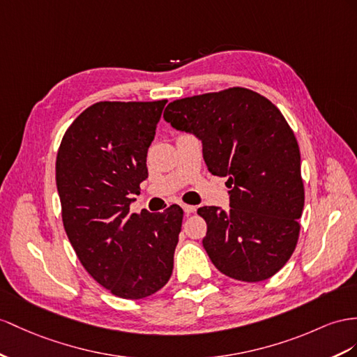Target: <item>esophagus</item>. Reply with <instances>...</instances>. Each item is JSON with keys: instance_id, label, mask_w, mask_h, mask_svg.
Instances as JSON below:
<instances>
[{"instance_id": "34e87169", "label": "esophagus", "mask_w": 357, "mask_h": 357, "mask_svg": "<svg viewBox=\"0 0 357 357\" xmlns=\"http://www.w3.org/2000/svg\"><path fill=\"white\" fill-rule=\"evenodd\" d=\"M182 208H184L185 214H193L196 211V206H193V205H182Z\"/></svg>"}]
</instances>
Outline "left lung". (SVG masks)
Returning <instances> with one entry per match:
<instances>
[{"label": "left lung", "mask_w": 357, "mask_h": 357, "mask_svg": "<svg viewBox=\"0 0 357 357\" xmlns=\"http://www.w3.org/2000/svg\"><path fill=\"white\" fill-rule=\"evenodd\" d=\"M164 119L202 140L209 172L232 188L231 209H197L215 268L243 282L274 276L296 249L305 205L298 143L280 109L250 89L229 87L173 100Z\"/></svg>", "instance_id": "1"}]
</instances>
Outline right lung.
<instances>
[{
    "instance_id": "1",
    "label": "right lung",
    "mask_w": 357,
    "mask_h": 357,
    "mask_svg": "<svg viewBox=\"0 0 357 357\" xmlns=\"http://www.w3.org/2000/svg\"><path fill=\"white\" fill-rule=\"evenodd\" d=\"M167 99L102 100L63 135L56 160L61 220L79 262L113 296L139 300L173 270L184 211L131 213L130 195L148 178L146 157Z\"/></svg>"
}]
</instances>
